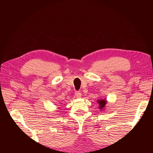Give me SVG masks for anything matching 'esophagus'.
<instances>
[{
  "label": "esophagus",
  "instance_id": "1",
  "mask_svg": "<svg viewBox=\"0 0 153 153\" xmlns=\"http://www.w3.org/2000/svg\"><path fill=\"white\" fill-rule=\"evenodd\" d=\"M75 97L77 98H80L82 97V94L80 92H75Z\"/></svg>",
  "mask_w": 153,
  "mask_h": 153
}]
</instances>
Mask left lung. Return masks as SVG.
I'll use <instances>...</instances> for the list:
<instances>
[{
  "label": "left lung",
  "mask_w": 153,
  "mask_h": 153,
  "mask_svg": "<svg viewBox=\"0 0 153 153\" xmlns=\"http://www.w3.org/2000/svg\"><path fill=\"white\" fill-rule=\"evenodd\" d=\"M97 102L99 105V109H100L101 111H103L105 109V107H106V104L107 103V99H100L97 100Z\"/></svg>",
  "instance_id": "left-lung-1"
}]
</instances>
